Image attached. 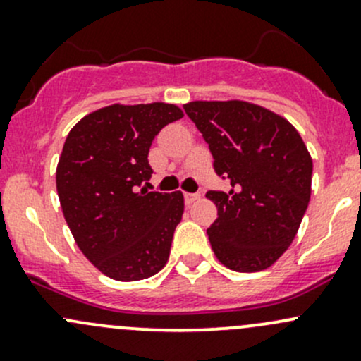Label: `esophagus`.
<instances>
[{"mask_svg":"<svg viewBox=\"0 0 361 361\" xmlns=\"http://www.w3.org/2000/svg\"><path fill=\"white\" fill-rule=\"evenodd\" d=\"M199 199V194H188V192H185V202L190 206L192 202H195Z\"/></svg>","mask_w":361,"mask_h":361,"instance_id":"1","label":"esophagus"}]
</instances>
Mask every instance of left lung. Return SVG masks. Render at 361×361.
Masks as SVG:
<instances>
[{"mask_svg": "<svg viewBox=\"0 0 361 361\" xmlns=\"http://www.w3.org/2000/svg\"><path fill=\"white\" fill-rule=\"evenodd\" d=\"M185 113L201 130L214 173L231 190L206 194L218 207L207 228L225 267L257 272L292 245L311 197L312 159L297 129L246 101H194Z\"/></svg>", "mask_w": 361, "mask_h": 361, "instance_id": "obj_1", "label": "left lung"}]
</instances>
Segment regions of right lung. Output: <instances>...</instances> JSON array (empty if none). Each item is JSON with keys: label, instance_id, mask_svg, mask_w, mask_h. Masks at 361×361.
Here are the masks:
<instances>
[{"label": "right lung", "instance_id": "add662e5", "mask_svg": "<svg viewBox=\"0 0 361 361\" xmlns=\"http://www.w3.org/2000/svg\"><path fill=\"white\" fill-rule=\"evenodd\" d=\"M183 111L174 104H111L83 116L64 141L56 183L82 253L108 278L140 281L167 264L183 194L141 188L152 141Z\"/></svg>", "mask_w": 361, "mask_h": 361}]
</instances>
